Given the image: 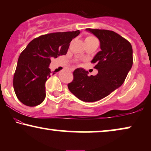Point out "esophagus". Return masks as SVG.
I'll return each instance as SVG.
<instances>
[{"instance_id":"obj_1","label":"esophagus","mask_w":151,"mask_h":151,"mask_svg":"<svg viewBox=\"0 0 151 151\" xmlns=\"http://www.w3.org/2000/svg\"><path fill=\"white\" fill-rule=\"evenodd\" d=\"M70 71H73V69H71V70H70Z\"/></svg>"}]
</instances>
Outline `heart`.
Segmentation results:
<instances>
[{
  "instance_id": "obj_1",
  "label": "heart",
  "mask_w": 151,
  "mask_h": 151,
  "mask_svg": "<svg viewBox=\"0 0 151 151\" xmlns=\"http://www.w3.org/2000/svg\"><path fill=\"white\" fill-rule=\"evenodd\" d=\"M96 40V38L92 36H88L85 38V41H89V40Z\"/></svg>"
}]
</instances>
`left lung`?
I'll return each instance as SVG.
<instances>
[{"mask_svg":"<svg viewBox=\"0 0 151 151\" xmlns=\"http://www.w3.org/2000/svg\"><path fill=\"white\" fill-rule=\"evenodd\" d=\"M86 31L100 40L101 51L91 60L98 73L88 76L87 71L78 68L68 88L80 100L92 102L108 96L124 83L133 65V49L129 41L113 31L89 28Z\"/></svg>","mask_w":151,"mask_h":151,"instance_id":"left-lung-1","label":"left lung"}]
</instances>
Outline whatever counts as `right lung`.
Returning <instances> with one entry per match:
<instances>
[{
  "label": "right lung",
  "instance_id": "1",
  "mask_svg": "<svg viewBox=\"0 0 151 151\" xmlns=\"http://www.w3.org/2000/svg\"><path fill=\"white\" fill-rule=\"evenodd\" d=\"M80 33L77 30L42 35L32 40L22 51L13 80L14 91L22 104L35 106L44 101L45 82L51 73V59L67 54L72 39Z\"/></svg>",
  "mask_w": 151,
  "mask_h": 151
}]
</instances>
